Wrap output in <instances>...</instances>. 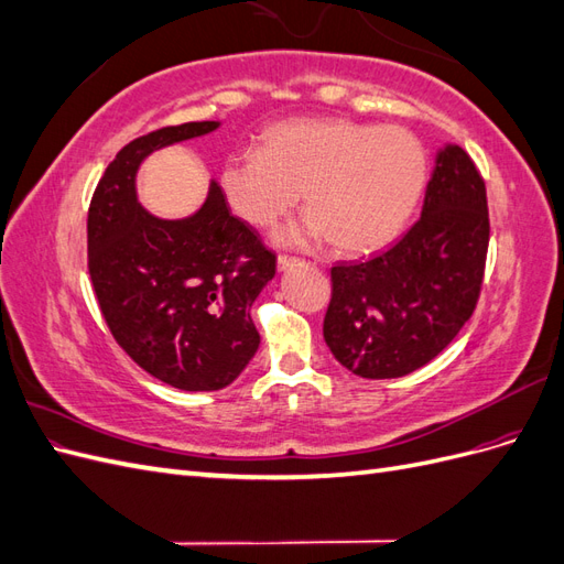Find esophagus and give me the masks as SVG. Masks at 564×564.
<instances>
[{
  "mask_svg": "<svg viewBox=\"0 0 564 564\" xmlns=\"http://www.w3.org/2000/svg\"><path fill=\"white\" fill-rule=\"evenodd\" d=\"M299 263V259H292V256H278V270L284 272L289 268H294Z\"/></svg>",
  "mask_w": 564,
  "mask_h": 564,
  "instance_id": "obj_1",
  "label": "esophagus"
}]
</instances>
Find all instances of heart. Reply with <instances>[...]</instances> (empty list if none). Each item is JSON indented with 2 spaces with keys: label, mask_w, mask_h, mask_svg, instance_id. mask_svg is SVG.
I'll list each match as a JSON object with an SVG mask.
<instances>
[{
  "label": "heart",
  "mask_w": 564,
  "mask_h": 564,
  "mask_svg": "<svg viewBox=\"0 0 564 564\" xmlns=\"http://www.w3.org/2000/svg\"><path fill=\"white\" fill-rule=\"evenodd\" d=\"M429 174L421 141L402 127L305 119L270 129L261 150L235 152L220 185L232 212L270 228L303 193L305 214L284 245L329 240L338 253L388 245L416 209Z\"/></svg>",
  "instance_id": "heart-1"
}]
</instances>
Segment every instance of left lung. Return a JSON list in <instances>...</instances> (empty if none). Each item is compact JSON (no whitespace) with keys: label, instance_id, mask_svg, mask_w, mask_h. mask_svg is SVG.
Masks as SVG:
<instances>
[{"label":"left lung","instance_id":"8db88e82","mask_svg":"<svg viewBox=\"0 0 564 564\" xmlns=\"http://www.w3.org/2000/svg\"><path fill=\"white\" fill-rule=\"evenodd\" d=\"M489 245L485 181L468 152L437 150L421 218L367 261L332 268L324 340L362 379L429 365L470 319Z\"/></svg>","mask_w":564,"mask_h":564}]
</instances>
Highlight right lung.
I'll list each match as a JSON object with an SVG mask.
<instances>
[{"label":"right lung","mask_w":564,"mask_h":564,"mask_svg":"<svg viewBox=\"0 0 564 564\" xmlns=\"http://www.w3.org/2000/svg\"><path fill=\"white\" fill-rule=\"evenodd\" d=\"M220 122L164 127L117 152L89 207V272L108 327L131 360L178 390L230 386L259 350L251 305L275 278V253L230 214L224 191L185 218L139 202L141 164Z\"/></svg>","instance_id":"add662e5"}]
</instances>
